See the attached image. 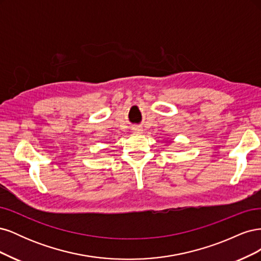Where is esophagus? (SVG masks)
<instances>
[{"label": "esophagus", "mask_w": 261, "mask_h": 261, "mask_svg": "<svg viewBox=\"0 0 261 261\" xmlns=\"http://www.w3.org/2000/svg\"><path fill=\"white\" fill-rule=\"evenodd\" d=\"M141 133H143V128H141L140 126H135V127H133V134H135V135H140Z\"/></svg>", "instance_id": "1"}]
</instances>
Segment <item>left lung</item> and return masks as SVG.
<instances>
[{
  "label": "left lung",
  "instance_id": "obj_1",
  "mask_svg": "<svg viewBox=\"0 0 261 261\" xmlns=\"http://www.w3.org/2000/svg\"><path fill=\"white\" fill-rule=\"evenodd\" d=\"M167 141H168V140H167ZM169 141H170V140H169Z\"/></svg>",
  "mask_w": 261,
  "mask_h": 261
}]
</instances>
